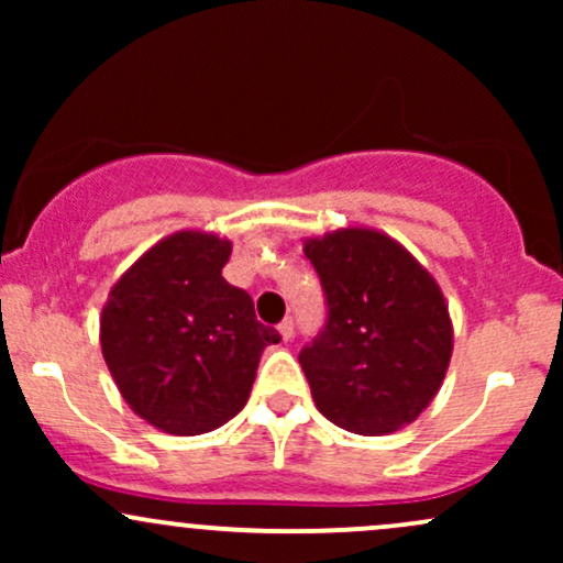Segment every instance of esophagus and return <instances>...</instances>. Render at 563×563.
<instances>
[{"label":"esophagus","mask_w":563,"mask_h":563,"mask_svg":"<svg viewBox=\"0 0 563 563\" xmlns=\"http://www.w3.org/2000/svg\"><path fill=\"white\" fill-rule=\"evenodd\" d=\"M277 331H280V335H283V341H290L294 339V320H283L280 325H277Z\"/></svg>","instance_id":"obj_1"}]
</instances>
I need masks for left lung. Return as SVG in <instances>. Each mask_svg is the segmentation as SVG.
Wrapping results in <instances>:
<instances>
[{
	"mask_svg": "<svg viewBox=\"0 0 563 563\" xmlns=\"http://www.w3.org/2000/svg\"><path fill=\"white\" fill-rule=\"evenodd\" d=\"M328 322L299 363L318 410L339 429L384 437L431 405L452 357V320L434 275L373 228L303 238Z\"/></svg>",
	"mask_w": 563,
	"mask_h": 563,
	"instance_id": "8db88e82",
	"label": "left lung"
}]
</instances>
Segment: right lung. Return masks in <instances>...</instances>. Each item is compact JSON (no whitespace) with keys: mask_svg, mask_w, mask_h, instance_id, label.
Masks as SVG:
<instances>
[{"mask_svg":"<svg viewBox=\"0 0 563 563\" xmlns=\"http://www.w3.org/2000/svg\"><path fill=\"white\" fill-rule=\"evenodd\" d=\"M232 243L179 230L145 251L108 294L100 346L134 412L174 437L214 431L249 402L262 352L280 341L222 267Z\"/></svg>","mask_w":563,"mask_h":563,"instance_id":"1","label":"right lung"}]
</instances>
